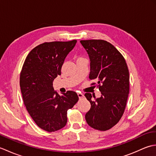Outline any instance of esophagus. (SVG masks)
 Segmentation results:
<instances>
[{
    "instance_id": "34e87169",
    "label": "esophagus",
    "mask_w": 156,
    "mask_h": 156,
    "mask_svg": "<svg viewBox=\"0 0 156 156\" xmlns=\"http://www.w3.org/2000/svg\"><path fill=\"white\" fill-rule=\"evenodd\" d=\"M78 97H79V98H80V99H82V98H84V94H82V93H81V92H78Z\"/></svg>"
}]
</instances>
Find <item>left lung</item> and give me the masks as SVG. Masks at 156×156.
<instances>
[{
  "label": "left lung",
  "instance_id": "1",
  "mask_svg": "<svg viewBox=\"0 0 156 156\" xmlns=\"http://www.w3.org/2000/svg\"><path fill=\"white\" fill-rule=\"evenodd\" d=\"M90 60L89 79L97 81L102 96L92 99L84 96L91 107L85 115L87 123L99 131H107L120 121L127 105L129 92V73L123 56L115 46L102 39L81 40Z\"/></svg>",
  "mask_w": 156,
  "mask_h": 156
}]
</instances>
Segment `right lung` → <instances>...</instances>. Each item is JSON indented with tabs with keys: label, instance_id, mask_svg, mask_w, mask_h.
I'll return each mask as SVG.
<instances>
[{
	"label": "right lung",
	"instance_id": "1",
	"mask_svg": "<svg viewBox=\"0 0 156 156\" xmlns=\"http://www.w3.org/2000/svg\"><path fill=\"white\" fill-rule=\"evenodd\" d=\"M77 41L45 42L29 53L20 74V87L26 108L39 127L54 132L67 123V111L78 101L76 92L59 95L53 81Z\"/></svg>",
	"mask_w": 156,
	"mask_h": 156
}]
</instances>
